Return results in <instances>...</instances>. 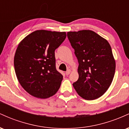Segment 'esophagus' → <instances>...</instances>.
I'll return each mask as SVG.
<instances>
[{"instance_id": "34e87169", "label": "esophagus", "mask_w": 129, "mask_h": 129, "mask_svg": "<svg viewBox=\"0 0 129 129\" xmlns=\"http://www.w3.org/2000/svg\"><path fill=\"white\" fill-rule=\"evenodd\" d=\"M70 72H71V71H70V70H68L67 71V72H66V75H67V76H68V75H69V74L70 73Z\"/></svg>"}]
</instances>
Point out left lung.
Wrapping results in <instances>:
<instances>
[{"label":"left lung","instance_id":"obj_1","mask_svg":"<svg viewBox=\"0 0 129 129\" xmlns=\"http://www.w3.org/2000/svg\"><path fill=\"white\" fill-rule=\"evenodd\" d=\"M67 37L79 63V78L74 88L82 98L96 100L106 93L115 75L116 63L110 44L91 30L69 31Z\"/></svg>","mask_w":129,"mask_h":129}]
</instances>
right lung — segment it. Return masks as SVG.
Returning <instances> with one entry per match:
<instances>
[{"label": "right lung", "instance_id": "right-lung-1", "mask_svg": "<svg viewBox=\"0 0 129 129\" xmlns=\"http://www.w3.org/2000/svg\"><path fill=\"white\" fill-rule=\"evenodd\" d=\"M66 32L36 30L19 43L14 58L15 73L26 92L38 98L55 94L63 76L56 69L54 51L66 38Z\"/></svg>", "mask_w": 129, "mask_h": 129}]
</instances>
